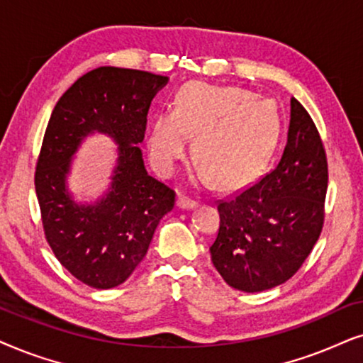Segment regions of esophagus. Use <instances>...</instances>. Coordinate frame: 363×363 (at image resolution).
<instances>
[{
    "instance_id": "34e87169",
    "label": "esophagus",
    "mask_w": 363,
    "mask_h": 363,
    "mask_svg": "<svg viewBox=\"0 0 363 363\" xmlns=\"http://www.w3.org/2000/svg\"><path fill=\"white\" fill-rule=\"evenodd\" d=\"M197 206V202L196 201H192V199H189V197H177V201H176V207L177 209H182V211H191V209H194V207Z\"/></svg>"
}]
</instances>
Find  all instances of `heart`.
<instances>
[{"mask_svg":"<svg viewBox=\"0 0 363 363\" xmlns=\"http://www.w3.org/2000/svg\"><path fill=\"white\" fill-rule=\"evenodd\" d=\"M280 121L270 99L232 86L187 84L177 91L174 108L152 119L147 152L152 167L162 176L176 169L189 151L201 164L196 181L216 179L217 186L234 189L254 181L277 146Z\"/></svg>","mask_w":363,"mask_h":363,"instance_id":"obj_1","label":"heart"}]
</instances>
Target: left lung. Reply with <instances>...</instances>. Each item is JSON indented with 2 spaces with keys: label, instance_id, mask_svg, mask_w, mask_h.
Returning a JSON list of instances; mask_svg holds the SVG:
<instances>
[{
  "label": "left lung",
  "instance_id": "1",
  "mask_svg": "<svg viewBox=\"0 0 363 363\" xmlns=\"http://www.w3.org/2000/svg\"><path fill=\"white\" fill-rule=\"evenodd\" d=\"M327 157L313 121L291 99L287 144L274 171L217 206L211 259L227 286L262 292L284 284L312 252L323 224Z\"/></svg>",
  "mask_w": 363,
  "mask_h": 363
}]
</instances>
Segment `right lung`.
I'll return each mask as SVG.
<instances>
[{"label": "right lung", "instance_id": "obj_1", "mask_svg": "<svg viewBox=\"0 0 363 363\" xmlns=\"http://www.w3.org/2000/svg\"><path fill=\"white\" fill-rule=\"evenodd\" d=\"M167 76L101 66L57 101L36 164L35 187L48 244L71 275L94 289L118 287L147 254L154 230L174 207V191L149 176L139 144L147 111ZM93 133L113 139L118 157L108 189L91 203L67 186L70 162Z\"/></svg>", "mask_w": 363, "mask_h": 363}]
</instances>
